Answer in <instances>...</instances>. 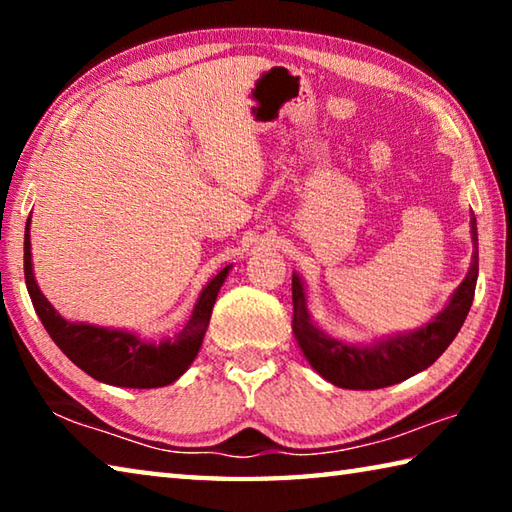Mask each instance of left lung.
<instances>
[{
	"mask_svg": "<svg viewBox=\"0 0 512 512\" xmlns=\"http://www.w3.org/2000/svg\"><path fill=\"white\" fill-rule=\"evenodd\" d=\"M470 225L474 244L470 271L452 293L445 309L413 332H397L370 345L345 343L325 334L309 314L305 282L298 273H293V334L309 366L329 384L350 391H375L427 370L456 339L472 307L476 277H479V237H476L474 216Z\"/></svg>",
	"mask_w": 512,
	"mask_h": 512,
	"instance_id": "obj_1",
	"label": "left lung"
}]
</instances>
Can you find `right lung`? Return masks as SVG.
<instances>
[{
  "instance_id": "add662e5",
  "label": "right lung",
  "mask_w": 512,
  "mask_h": 512,
  "mask_svg": "<svg viewBox=\"0 0 512 512\" xmlns=\"http://www.w3.org/2000/svg\"><path fill=\"white\" fill-rule=\"evenodd\" d=\"M230 268L232 264L221 268L205 284L192 309V316L180 332L153 341L131 332V329L72 323V320L60 316L45 298V293L40 291L36 275H33L31 216L27 230H24V280H27L29 296L38 318L49 332L51 341L63 350L69 361L76 363L83 372H88L90 377L110 386L160 388L185 375V370L192 366L198 350H201L212 307Z\"/></svg>"
}]
</instances>
